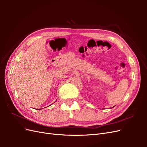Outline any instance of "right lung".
<instances>
[{
	"label": "right lung",
	"instance_id": "right-lung-1",
	"mask_svg": "<svg viewBox=\"0 0 147 147\" xmlns=\"http://www.w3.org/2000/svg\"><path fill=\"white\" fill-rule=\"evenodd\" d=\"M39 110H40V109H39Z\"/></svg>",
	"mask_w": 147,
	"mask_h": 147
}]
</instances>
